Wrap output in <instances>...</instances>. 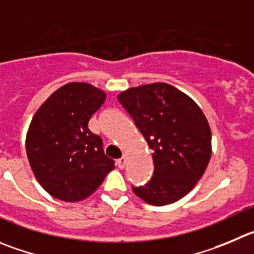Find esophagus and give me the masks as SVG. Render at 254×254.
<instances>
[{
	"instance_id": "obj_1",
	"label": "esophagus",
	"mask_w": 254,
	"mask_h": 254,
	"mask_svg": "<svg viewBox=\"0 0 254 254\" xmlns=\"http://www.w3.org/2000/svg\"><path fill=\"white\" fill-rule=\"evenodd\" d=\"M126 161H127V159H126V157L122 156L121 158H118L117 161H116V165L118 166V168H121V170H122V168H125Z\"/></svg>"
}]
</instances>
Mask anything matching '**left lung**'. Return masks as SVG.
<instances>
[{
	"instance_id": "left-lung-1",
	"label": "left lung",
	"mask_w": 254,
	"mask_h": 254,
	"mask_svg": "<svg viewBox=\"0 0 254 254\" xmlns=\"http://www.w3.org/2000/svg\"><path fill=\"white\" fill-rule=\"evenodd\" d=\"M118 101L153 152V176L132 190L153 206L178 201L199 181L211 158L206 116L192 98L161 82L127 89Z\"/></svg>"
}]
</instances>
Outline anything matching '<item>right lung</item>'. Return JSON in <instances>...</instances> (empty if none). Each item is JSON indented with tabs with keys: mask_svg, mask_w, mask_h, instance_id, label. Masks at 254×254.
Wrapping results in <instances>:
<instances>
[{
	"mask_svg": "<svg viewBox=\"0 0 254 254\" xmlns=\"http://www.w3.org/2000/svg\"><path fill=\"white\" fill-rule=\"evenodd\" d=\"M106 93L83 82L64 84L36 112L26 137L30 166L52 197L78 202L92 194L115 161L103 151L88 122L105 103Z\"/></svg>",
	"mask_w": 254,
	"mask_h": 254,
	"instance_id": "1",
	"label": "right lung"
}]
</instances>
